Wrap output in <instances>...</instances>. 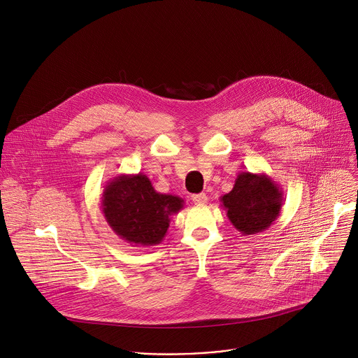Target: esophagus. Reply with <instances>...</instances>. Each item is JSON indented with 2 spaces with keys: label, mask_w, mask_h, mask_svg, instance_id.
<instances>
[{
  "label": "esophagus",
  "mask_w": 358,
  "mask_h": 358,
  "mask_svg": "<svg viewBox=\"0 0 358 358\" xmlns=\"http://www.w3.org/2000/svg\"><path fill=\"white\" fill-rule=\"evenodd\" d=\"M192 200L196 204H204L207 201V196L206 193H197V194H192Z\"/></svg>",
  "instance_id": "1"
}]
</instances>
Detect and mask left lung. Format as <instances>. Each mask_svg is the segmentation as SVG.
<instances>
[{
    "instance_id": "8db88e82",
    "label": "left lung",
    "mask_w": 358,
    "mask_h": 358,
    "mask_svg": "<svg viewBox=\"0 0 358 358\" xmlns=\"http://www.w3.org/2000/svg\"><path fill=\"white\" fill-rule=\"evenodd\" d=\"M283 193L266 173L241 172L230 193L220 197L231 224L244 236L262 233L279 217Z\"/></svg>"
}]
</instances>
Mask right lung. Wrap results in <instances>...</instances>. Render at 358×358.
<instances>
[{
    "mask_svg": "<svg viewBox=\"0 0 358 358\" xmlns=\"http://www.w3.org/2000/svg\"><path fill=\"white\" fill-rule=\"evenodd\" d=\"M179 196L159 193L144 173L118 175L104 186L101 211L111 230L124 241L151 247L159 244L172 216L183 208Z\"/></svg>",
    "mask_w": 358,
    "mask_h": 358,
    "instance_id": "obj_1",
    "label": "right lung"
}]
</instances>
